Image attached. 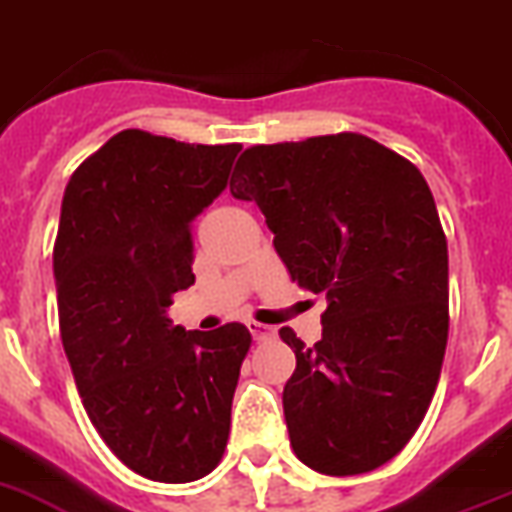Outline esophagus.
<instances>
[{
  "label": "esophagus",
  "mask_w": 512,
  "mask_h": 512,
  "mask_svg": "<svg viewBox=\"0 0 512 512\" xmlns=\"http://www.w3.org/2000/svg\"><path fill=\"white\" fill-rule=\"evenodd\" d=\"M249 333H252V338L255 341H268V338L276 336V328H270V325H263V322H247Z\"/></svg>",
  "instance_id": "1"
}]
</instances>
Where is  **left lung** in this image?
Masks as SVG:
<instances>
[{"mask_svg": "<svg viewBox=\"0 0 512 512\" xmlns=\"http://www.w3.org/2000/svg\"><path fill=\"white\" fill-rule=\"evenodd\" d=\"M236 200H255L291 281L325 294L322 338L283 388L291 448L328 476L375 471L422 424L448 343V242L422 171L372 137L244 150Z\"/></svg>", "mask_w": 512, "mask_h": 512, "instance_id": "8db88e82", "label": "left lung"}]
</instances>
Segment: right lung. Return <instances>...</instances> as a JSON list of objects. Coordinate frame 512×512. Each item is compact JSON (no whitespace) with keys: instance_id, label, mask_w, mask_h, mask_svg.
Returning <instances> with one entry per match:
<instances>
[{"instance_id":"add662e5","label":"right lung","mask_w":512,"mask_h":512,"mask_svg":"<svg viewBox=\"0 0 512 512\" xmlns=\"http://www.w3.org/2000/svg\"><path fill=\"white\" fill-rule=\"evenodd\" d=\"M242 145L124 130L85 158L62 200L54 278L59 328L90 422L153 482L203 479L221 461L252 336L242 322L184 330L192 221L229 182Z\"/></svg>"}]
</instances>
